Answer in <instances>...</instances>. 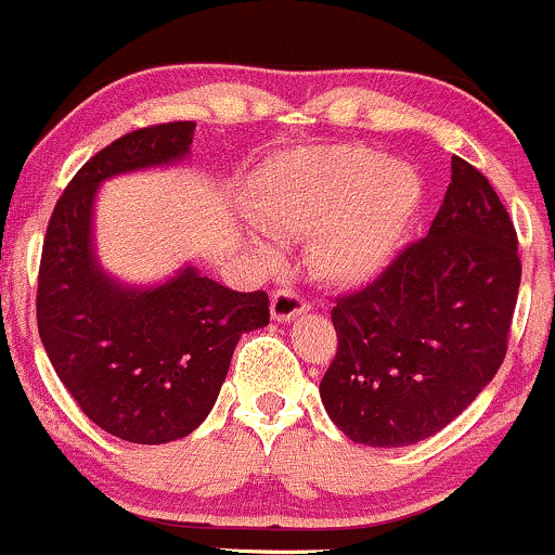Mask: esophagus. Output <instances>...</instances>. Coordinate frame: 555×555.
<instances>
[{
	"label": "esophagus",
	"instance_id": "obj_1",
	"mask_svg": "<svg viewBox=\"0 0 555 555\" xmlns=\"http://www.w3.org/2000/svg\"><path fill=\"white\" fill-rule=\"evenodd\" d=\"M309 309L307 296L296 288H278L272 291V318L278 323H288V320L299 318Z\"/></svg>",
	"mask_w": 555,
	"mask_h": 555
}]
</instances>
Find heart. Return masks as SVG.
Here are the masks:
<instances>
[{
    "mask_svg": "<svg viewBox=\"0 0 555 555\" xmlns=\"http://www.w3.org/2000/svg\"><path fill=\"white\" fill-rule=\"evenodd\" d=\"M423 184L404 160L362 145H318L267 164L251 184L256 222L307 235L309 261L331 283H362L395 256L421 206Z\"/></svg>",
    "mask_w": 555,
    "mask_h": 555,
    "instance_id": "1",
    "label": "heart"
}]
</instances>
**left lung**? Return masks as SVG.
I'll list each match as a JSON object with an SVG mask.
<instances>
[{"mask_svg":"<svg viewBox=\"0 0 555 555\" xmlns=\"http://www.w3.org/2000/svg\"><path fill=\"white\" fill-rule=\"evenodd\" d=\"M518 283V237L503 201L452 156L428 235L331 309L338 349L320 380L331 421L367 447L442 431L503 365Z\"/></svg>","mask_w":555,"mask_h":555,"instance_id":"1","label":"left lung"}]
</instances>
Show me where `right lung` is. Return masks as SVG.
I'll use <instances>...</instances> for the list:
<instances>
[{"mask_svg": "<svg viewBox=\"0 0 555 555\" xmlns=\"http://www.w3.org/2000/svg\"><path fill=\"white\" fill-rule=\"evenodd\" d=\"M193 121L118 137L57 198L39 261L37 323L47 357L81 413L124 442L164 444L204 423L243 333L270 323L264 291L241 294L193 267L158 288H124L92 254L98 184L180 160Z\"/></svg>", "mask_w": 555, "mask_h": 555, "instance_id": "add662e5", "label": "right lung"}]
</instances>
